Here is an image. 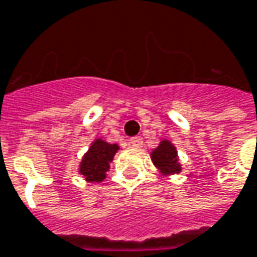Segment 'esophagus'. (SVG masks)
Masks as SVG:
<instances>
[{
  "instance_id": "34e87169",
  "label": "esophagus",
  "mask_w": 257,
  "mask_h": 257,
  "mask_svg": "<svg viewBox=\"0 0 257 257\" xmlns=\"http://www.w3.org/2000/svg\"><path fill=\"white\" fill-rule=\"evenodd\" d=\"M129 145L134 147H142L143 141H142V138H139V136H135V138H131V139H129Z\"/></svg>"
}]
</instances>
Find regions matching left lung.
Listing matches in <instances>:
<instances>
[{
  "label": "left lung",
  "instance_id": "1",
  "mask_svg": "<svg viewBox=\"0 0 257 257\" xmlns=\"http://www.w3.org/2000/svg\"><path fill=\"white\" fill-rule=\"evenodd\" d=\"M152 160L163 175H172L181 171V164L178 163L177 149L171 142L161 141L157 149L152 152Z\"/></svg>",
  "mask_w": 257,
  "mask_h": 257
}]
</instances>
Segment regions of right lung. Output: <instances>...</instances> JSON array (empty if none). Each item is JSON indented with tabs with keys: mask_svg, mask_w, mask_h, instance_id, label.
<instances>
[{
	"mask_svg": "<svg viewBox=\"0 0 257 257\" xmlns=\"http://www.w3.org/2000/svg\"><path fill=\"white\" fill-rule=\"evenodd\" d=\"M118 149V145H110L103 139H96L80 161L79 172L89 182H101Z\"/></svg>",
	"mask_w": 257,
	"mask_h": 257,
	"instance_id": "1",
	"label": "right lung"
}]
</instances>
